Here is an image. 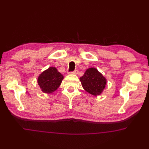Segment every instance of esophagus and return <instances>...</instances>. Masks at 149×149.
Listing matches in <instances>:
<instances>
[{
    "label": "esophagus",
    "instance_id": "1",
    "mask_svg": "<svg viewBox=\"0 0 149 149\" xmlns=\"http://www.w3.org/2000/svg\"><path fill=\"white\" fill-rule=\"evenodd\" d=\"M78 73V71L77 70H74L73 71H71V72H69V74H77Z\"/></svg>",
    "mask_w": 149,
    "mask_h": 149
}]
</instances>
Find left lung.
<instances>
[{
    "label": "left lung",
    "mask_w": 149,
    "mask_h": 149,
    "mask_svg": "<svg viewBox=\"0 0 149 149\" xmlns=\"http://www.w3.org/2000/svg\"><path fill=\"white\" fill-rule=\"evenodd\" d=\"M80 80L83 88L93 95H100L107 85L106 78L94 68L87 69Z\"/></svg>",
    "instance_id": "left-lung-1"
}]
</instances>
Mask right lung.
Returning <instances> with one entry per match:
<instances>
[{
	"label": "right lung",
	"mask_w": 149,
	"mask_h": 149,
	"mask_svg": "<svg viewBox=\"0 0 149 149\" xmlns=\"http://www.w3.org/2000/svg\"><path fill=\"white\" fill-rule=\"evenodd\" d=\"M64 77L54 67L49 68L39 76L38 83L45 93H52L61 85Z\"/></svg>",
	"instance_id": "add662e5"
}]
</instances>
